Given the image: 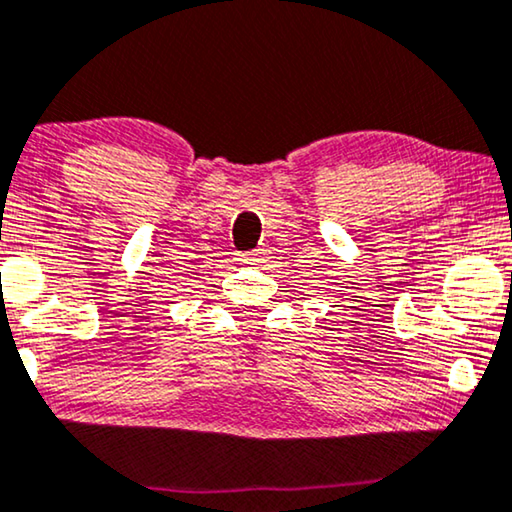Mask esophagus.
<instances>
[{
  "mask_svg": "<svg viewBox=\"0 0 512 512\" xmlns=\"http://www.w3.org/2000/svg\"><path fill=\"white\" fill-rule=\"evenodd\" d=\"M241 262L243 264H262V262H266V253H264V250H255V253L243 255Z\"/></svg>",
  "mask_w": 512,
  "mask_h": 512,
  "instance_id": "1",
  "label": "esophagus"
}]
</instances>
